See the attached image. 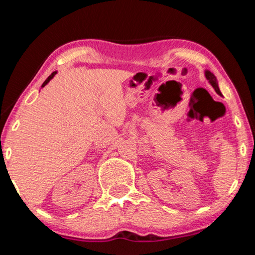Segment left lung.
I'll list each match as a JSON object with an SVG mask.
<instances>
[{"mask_svg": "<svg viewBox=\"0 0 255 255\" xmlns=\"http://www.w3.org/2000/svg\"><path fill=\"white\" fill-rule=\"evenodd\" d=\"M205 75H206V79L208 80V82L211 84V86L215 89V91L217 92V94H219V96H222L221 90L218 88V82H217V79H216V76L210 71H206Z\"/></svg>", "mask_w": 255, "mask_h": 255, "instance_id": "obj_1", "label": "left lung"}]
</instances>
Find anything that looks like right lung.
<instances>
[{
  "mask_svg": "<svg viewBox=\"0 0 255 255\" xmlns=\"http://www.w3.org/2000/svg\"><path fill=\"white\" fill-rule=\"evenodd\" d=\"M56 73H57V72H53V73H51V74L48 76V79H47L45 82H44V83H42V85H41V88H44V86L47 84V83H48V82L51 80V79H53V77L56 75Z\"/></svg>",
  "mask_w": 255,
  "mask_h": 255,
  "instance_id": "add662e5",
  "label": "right lung"
}]
</instances>
